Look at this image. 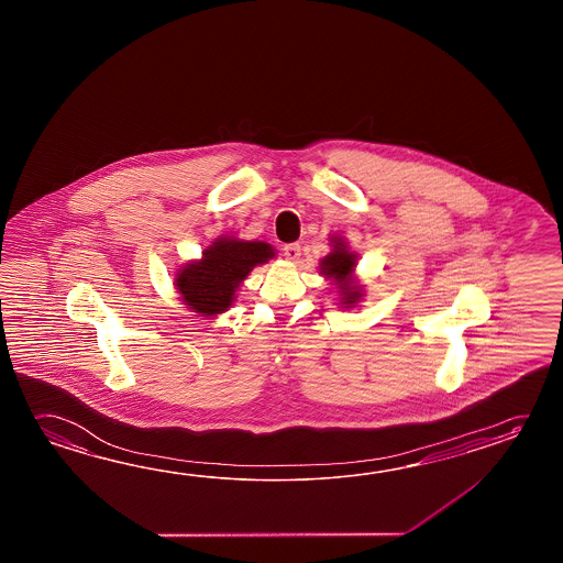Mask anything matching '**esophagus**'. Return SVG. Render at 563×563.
<instances>
[{
    "instance_id": "obj_1",
    "label": "esophagus",
    "mask_w": 563,
    "mask_h": 563,
    "mask_svg": "<svg viewBox=\"0 0 563 563\" xmlns=\"http://www.w3.org/2000/svg\"><path fill=\"white\" fill-rule=\"evenodd\" d=\"M284 255L289 262H296L301 255V245L299 243H287V245H284Z\"/></svg>"
}]
</instances>
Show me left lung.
I'll return each mask as SVG.
<instances>
[{
	"label": "left lung",
	"instance_id": "left-lung-1",
	"mask_svg": "<svg viewBox=\"0 0 563 563\" xmlns=\"http://www.w3.org/2000/svg\"><path fill=\"white\" fill-rule=\"evenodd\" d=\"M354 265H356V255L347 253L342 241H335L334 252L322 260V274L325 277H332L338 284L344 296L342 299H346L344 303H356V299L362 296L358 287L352 286V279H347L354 272Z\"/></svg>",
	"mask_w": 563,
	"mask_h": 563
}]
</instances>
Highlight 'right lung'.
I'll return each instance as SVG.
<instances>
[{
	"label": "right lung",
	"mask_w": 563,
	"mask_h": 563,
	"mask_svg": "<svg viewBox=\"0 0 563 563\" xmlns=\"http://www.w3.org/2000/svg\"><path fill=\"white\" fill-rule=\"evenodd\" d=\"M274 257V250L264 241H240L221 238L209 250L203 260L180 269L175 279L180 298L205 316L228 310L235 289L257 264Z\"/></svg>",
	"instance_id": "right-lung-1"
}]
</instances>
